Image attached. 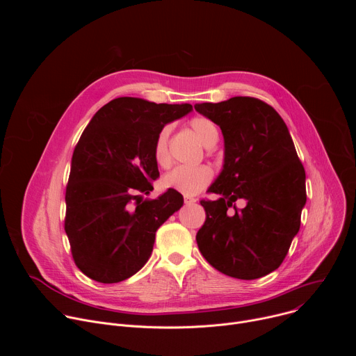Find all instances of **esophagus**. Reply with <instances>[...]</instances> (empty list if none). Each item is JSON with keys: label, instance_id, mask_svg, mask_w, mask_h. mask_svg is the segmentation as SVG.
Listing matches in <instances>:
<instances>
[{"label": "esophagus", "instance_id": "obj_1", "mask_svg": "<svg viewBox=\"0 0 356 356\" xmlns=\"http://www.w3.org/2000/svg\"><path fill=\"white\" fill-rule=\"evenodd\" d=\"M197 202V198L194 197H190V195H184V204L186 206H190V204H195Z\"/></svg>", "mask_w": 356, "mask_h": 356}]
</instances>
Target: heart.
Instances as JSON below:
<instances>
[{
    "label": "heart",
    "mask_w": 356,
    "mask_h": 356,
    "mask_svg": "<svg viewBox=\"0 0 356 356\" xmlns=\"http://www.w3.org/2000/svg\"><path fill=\"white\" fill-rule=\"evenodd\" d=\"M190 127L198 136L201 143L211 147L218 140L217 125L204 117H195L190 121ZM170 125L161 128L154 143V159L159 168H169L172 165V154L169 147ZM214 177V172L207 165L200 166H179L162 179L165 188H172L183 195H197L201 190H204Z\"/></svg>",
    "instance_id": "b5f03b06"
}]
</instances>
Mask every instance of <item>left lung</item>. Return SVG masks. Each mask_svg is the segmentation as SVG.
<instances>
[{
  "mask_svg": "<svg viewBox=\"0 0 356 356\" xmlns=\"http://www.w3.org/2000/svg\"><path fill=\"white\" fill-rule=\"evenodd\" d=\"M195 111L220 125L224 169L201 200L206 221L195 241L218 272L253 280L276 270L300 229L306 204V172L289 129L273 107L255 97L202 103ZM247 206L238 209L234 201Z\"/></svg>",
  "mask_w": 356,
  "mask_h": 356,
  "instance_id": "left-lung-1",
  "label": "left lung"
}]
</instances>
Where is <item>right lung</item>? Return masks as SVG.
Masks as SVG:
<instances>
[{"mask_svg":"<svg viewBox=\"0 0 356 356\" xmlns=\"http://www.w3.org/2000/svg\"><path fill=\"white\" fill-rule=\"evenodd\" d=\"M193 110L120 97L101 107L81 134L66 186L65 231L76 266L99 283H118L149 259L159 227L183 206L169 188L142 195L159 177L154 159L158 132Z\"/></svg>","mask_w":356,"mask_h":356,"instance_id":"1","label":"right lung"}]
</instances>
